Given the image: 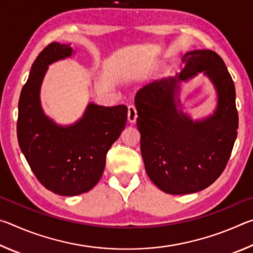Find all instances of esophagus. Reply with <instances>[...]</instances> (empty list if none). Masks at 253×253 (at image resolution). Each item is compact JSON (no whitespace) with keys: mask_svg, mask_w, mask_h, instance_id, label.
I'll return each mask as SVG.
<instances>
[{"mask_svg":"<svg viewBox=\"0 0 253 253\" xmlns=\"http://www.w3.org/2000/svg\"><path fill=\"white\" fill-rule=\"evenodd\" d=\"M128 122L134 124L137 119V110L135 108V106L129 105L128 106Z\"/></svg>","mask_w":253,"mask_h":253,"instance_id":"esophagus-1","label":"esophagus"}]
</instances>
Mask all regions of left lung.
<instances>
[{"label": "left lung", "mask_w": 253, "mask_h": 253, "mask_svg": "<svg viewBox=\"0 0 253 253\" xmlns=\"http://www.w3.org/2000/svg\"><path fill=\"white\" fill-rule=\"evenodd\" d=\"M184 69L156 80L135 97L140 152L148 177L169 194H191L211 185L223 172L238 135L235 88L225 63L212 50L183 55ZM199 73L217 92L213 114L193 120L179 99L180 84Z\"/></svg>", "instance_id": "8db88e82"}]
</instances>
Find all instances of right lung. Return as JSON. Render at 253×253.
<instances>
[{
	"label": "right lung",
	"mask_w": 253,
	"mask_h": 253,
	"mask_svg": "<svg viewBox=\"0 0 253 253\" xmlns=\"http://www.w3.org/2000/svg\"><path fill=\"white\" fill-rule=\"evenodd\" d=\"M75 54L70 44L52 42L41 51L30 70L19 100L18 140L32 172L49 191L75 196L99 182L106 155L127 122V107L89 102L78 121L60 125L41 105V85L49 66Z\"/></svg>",
	"instance_id": "right-lung-1"
}]
</instances>
